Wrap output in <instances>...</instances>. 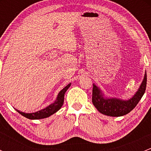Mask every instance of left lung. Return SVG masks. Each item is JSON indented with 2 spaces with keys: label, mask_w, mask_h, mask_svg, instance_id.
Here are the masks:
<instances>
[{
  "label": "left lung",
  "mask_w": 151,
  "mask_h": 151,
  "mask_svg": "<svg viewBox=\"0 0 151 151\" xmlns=\"http://www.w3.org/2000/svg\"><path fill=\"white\" fill-rule=\"evenodd\" d=\"M147 85V74H145L144 80L137 92L133 97L127 101L115 98H104L101 90L95 85H93L92 102L99 112L105 115L119 117L130 112L139 103L144 95Z\"/></svg>",
  "instance_id": "left-lung-1"
}]
</instances>
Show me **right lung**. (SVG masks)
I'll use <instances>...</instances> for the list:
<instances>
[{
	"label": "right lung",
	"instance_id": "right-lung-1",
	"mask_svg": "<svg viewBox=\"0 0 151 151\" xmlns=\"http://www.w3.org/2000/svg\"><path fill=\"white\" fill-rule=\"evenodd\" d=\"M70 86H71V83L68 84V85H66L63 89H62L61 91L59 92L55 101L54 103H52V104L49 105L48 106H47L45 109H41V110L37 111V112H33V113H25V112H20V111L17 110V109H16V110L17 111L19 114H21L22 116L25 117V118L30 120H38L48 118L50 115L55 113V112H57V111H58L59 109L61 108V106H63V101H64V94Z\"/></svg>",
	"mask_w": 151,
	"mask_h": 151
}]
</instances>
